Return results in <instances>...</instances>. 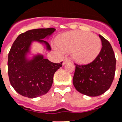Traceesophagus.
Returning <instances> with one entry per match:
<instances>
[{
	"instance_id": "obj_1",
	"label": "esophagus",
	"mask_w": 122,
	"mask_h": 122,
	"mask_svg": "<svg viewBox=\"0 0 122 122\" xmlns=\"http://www.w3.org/2000/svg\"><path fill=\"white\" fill-rule=\"evenodd\" d=\"M69 62V60H68V59H67V58H64V60H63V65L66 64V63H67V62Z\"/></svg>"
}]
</instances>
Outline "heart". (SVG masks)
Returning <instances> with one entry per match:
<instances>
[{
  "instance_id": "1",
  "label": "heart",
  "mask_w": 122,
  "mask_h": 122,
  "mask_svg": "<svg viewBox=\"0 0 122 122\" xmlns=\"http://www.w3.org/2000/svg\"><path fill=\"white\" fill-rule=\"evenodd\" d=\"M57 46L65 51H71L72 58L80 64L92 62L99 54L102 42L99 37L83 31H71L57 37Z\"/></svg>"
}]
</instances>
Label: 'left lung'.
<instances>
[{"mask_svg":"<svg viewBox=\"0 0 122 122\" xmlns=\"http://www.w3.org/2000/svg\"><path fill=\"white\" fill-rule=\"evenodd\" d=\"M102 48L94 60L86 65L76 64L73 76L74 87L82 94L95 97L104 93L113 83L116 58L111 44L99 35Z\"/></svg>","mask_w":122,"mask_h":122,"instance_id":"1","label":"left lung"}]
</instances>
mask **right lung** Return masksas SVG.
Here are the masks:
<instances>
[{
  "instance_id": "obj_1",
  "label": "right lung",
  "mask_w": 122,
  "mask_h": 122,
  "mask_svg": "<svg viewBox=\"0 0 122 122\" xmlns=\"http://www.w3.org/2000/svg\"><path fill=\"white\" fill-rule=\"evenodd\" d=\"M53 28L30 30L21 34L13 42L8 55L7 69L10 83L20 95L35 98L46 94L51 87L55 72L62 66V62L53 63L42 55L28 60L25 55L33 41L44 42L48 50L50 44L43 40L54 32Z\"/></svg>"
}]
</instances>
